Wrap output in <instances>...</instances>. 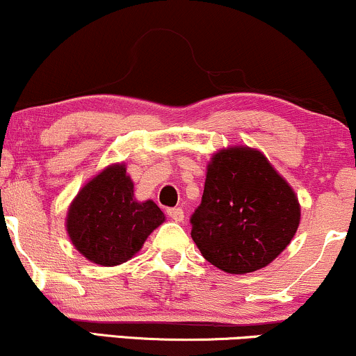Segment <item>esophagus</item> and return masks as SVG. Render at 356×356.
<instances>
[{"instance_id": "esophagus-1", "label": "esophagus", "mask_w": 356, "mask_h": 356, "mask_svg": "<svg viewBox=\"0 0 356 356\" xmlns=\"http://www.w3.org/2000/svg\"><path fill=\"white\" fill-rule=\"evenodd\" d=\"M168 216L173 221H177V223H179V221H183V218H185V213H183L181 208H170Z\"/></svg>"}]
</instances>
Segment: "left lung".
Wrapping results in <instances>:
<instances>
[{"mask_svg":"<svg viewBox=\"0 0 356 356\" xmlns=\"http://www.w3.org/2000/svg\"><path fill=\"white\" fill-rule=\"evenodd\" d=\"M191 238L216 268L232 275L265 268L293 240L300 203L266 156L248 146L220 149L208 163Z\"/></svg>","mask_w":356,"mask_h":356,"instance_id":"1","label":"left lung"}]
</instances>
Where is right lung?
<instances>
[{
	"label": "right lung",
	"instance_id": "obj_1",
	"mask_svg": "<svg viewBox=\"0 0 356 356\" xmlns=\"http://www.w3.org/2000/svg\"><path fill=\"white\" fill-rule=\"evenodd\" d=\"M165 221L158 204L136 202L124 163L91 178L74 196L66 215L71 243L86 260L102 266L128 261L153 229Z\"/></svg>",
	"mask_w": 356,
	"mask_h": 356
}]
</instances>
